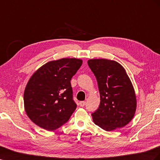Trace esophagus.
<instances>
[{"label":"esophagus","instance_id":"1","mask_svg":"<svg viewBox=\"0 0 160 160\" xmlns=\"http://www.w3.org/2000/svg\"><path fill=\"white\" fill-rule=\"evenodd\" d=\"M85 103H86V102H84V101H83V102H79V105H80V106H81V107H83V106H85Z\"/></svg>","mask_w":160,"mask_h":160}]
</instances>
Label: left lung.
<instances>
[{"label": "left lung", "instance_id": "1", "mask_svg": "<svg viewBox=\"0 0 160 160\" xmlns=\"http://www.w3.org/2000/svg\"><path fill=\"white\" fill-rule=\"evenodd\" d=\"M88 63L96 77L100 94V106L92 114L94 123L106 131L126 126L135 115L137 100L124 68L107 59H91Z\"/></svg>", "mask_w": 160, "mask_h": 160}]
</instances>
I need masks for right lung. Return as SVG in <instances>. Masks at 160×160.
Wrapping results in <instances>:
<instances>
[{"label": "right lung", "instance_id": "obj_1", "mask_svg": "<svg viewBox=\"0 0 160 160\" xmlns=\"http://www.w3.org/2000/svg\"><path fill=\"white\" fill-rule=\"evenodd\" d=\"M82 63L81 59L62 58L33 73L23 95L25 112L33 123L52 131L69 120L77 108L71 80Z\"/></svg>", "mask_w": 160, "mask_h": 160}]
</instances>
